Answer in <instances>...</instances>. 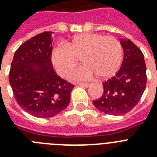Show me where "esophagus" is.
Wrapping results in <instances>:
<instances>
[{
    "label": "esophagus",
    "instance_id": "esophagus-1",
    "mask_svg": "<svg viewBox=\"0 0 157 157\" xmlns=\"http://www.w3.org/2000/svg\"><path fill=\"white\" fill-rule=\"evenodd\" d=\"M78 85L81 86H82V87H89L91 85V84L90 83H79Z\"/></svg>",
    "mask_w": 157,
    "mask_h": 157
}]
</instances>
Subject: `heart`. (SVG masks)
<instances>
[{
    "instance_id": "1",
    "label": "heart",
    "mask_w": 157,
    "mask_h": 157,
    "mask_svg": "<svg viewBox=\"0 0 157 157\" xmlns=\"http://www.w3.org/2000/svg\"><path fill=\"white\" fill-rule=\"evenodd\" d=\"M122 46L117 39L96 33L78 35L65 44L54 48L52 61L60 75H66L81 57L83 65L67 75L71 81H87L97 75L101 78L113 76L122 61Z\"/></svg>"
}]
</instances>
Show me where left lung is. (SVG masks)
I'll use <instances>...</instances> for the list:
<instances>
[{"mask_svg":"<svg viewBox=\"0 0 157 157\" xmlns=\"http://www.w3.org/2000/svg\"><path fill=\"white\" fill-rule=\"evenodd\" d=\"M124 51L121 67L113 77L103 82V94L94 106L110 115L127 113L137 105L147 82L144 55L129 40H121Z\"/></svg>","mask_w":157,"mask_h":157,"instance_id":"obj_1","label":"left lung"}]
</instances>
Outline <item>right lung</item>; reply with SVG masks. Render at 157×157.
<instances>
[{"label": "right lung", "mask_w": 157, "mask_h": 157, "mask_svg": "<svg viewBox=\"0 0 157 157\" xmlns=\"http://www.w3.org/2000/svg\"><path fill=\"white\" fill-rule=\"evenodd\" d=\"M52 36V32H44L21 44L9 71V83L18 105L40 118L52 117L66 109L75 87L53 68Z\"/></svg>", "instance_id": "1"}]
</instances>
